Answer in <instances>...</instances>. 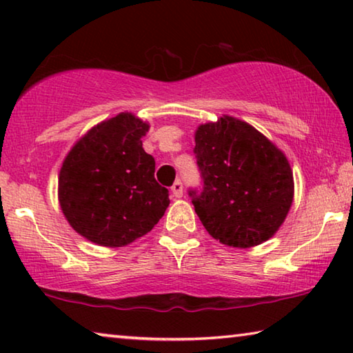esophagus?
<instances>
[{"instance_id": "1", "label": "esophagus", "mask_w": 353, "mask_h": 353, "mask_svg": "<svg viewBox=\"0 0 353 353\" xmlns=\"http://www.w3.org/2000/svg\"><path fill=\"white\" fill-rule=\"evenodd\" d=\"M171 193H172V196H174L176 199H181V198H182V194H183L182 182L176 181V182H174V185H172V187H171Z\"/></svg>"}]
</instances>
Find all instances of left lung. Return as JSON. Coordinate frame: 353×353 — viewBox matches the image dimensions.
<instances>
[{
  "label": "left lung",
  "instance_id": "obj_1",
  "mask_svg": "<svg viewBox=\"0 0 353 353\" xmlns=\"http://www.w3.org/2000/svg\"><path fill=\"white\" fill-rule=\"evenodd\" d=\"M204 188L194 212L214 240L248 249L270 240L288 214L294 179L283 151L249 123L223 115L194 132Z\"/></svg>",
  "mask_w": 353,
  "mask_h": 353
}]
</instances>
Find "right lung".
<instances>
[{
  "label": "right lung",
  "mask_w": 353,
  "mask_h": 353,
  "mask_svg": "<svg viewBox=\"0 0 353 353\" xmlns=\"http://www.w3.org/2000/svg\"><path fill=\"white\" fill-rule=\"evenodd\" d=\"M149 123L130 112L83 134L59 172V204L77 234L104 248L128 246L146 235L170 205L143 149Z\"/></svg>",
  "instance_id": "obj_1"
}]
</instances>
